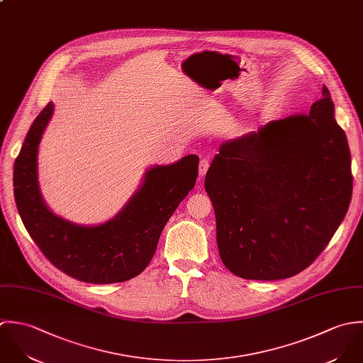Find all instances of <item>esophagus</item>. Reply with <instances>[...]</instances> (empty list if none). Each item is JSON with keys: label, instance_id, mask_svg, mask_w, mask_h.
<instances>
[{"label": "esophagus", "instance_id": "esophagus-1", "mask_svg": "<svg viewBox=\"0 0 363 363\" xmlns=\"http://www.w3.org/2000/svg\"><path fill=\"white\" fill-rule=\"evenodd\" d=\"M209 165H211V162H209L208 158H202L201 160V162H199V177L203 178L206 175V172L209 169Z\"/></svg>", "mask_w": 363, "mask_h": 363}]
</instances>
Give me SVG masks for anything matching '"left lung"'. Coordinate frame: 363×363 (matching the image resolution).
<instances>
[{
    "label": "left lung",
    "mask_w": 363,
    "mask_h": 363,
    "mask_svg": "<svg viewBox=\"0 0 363 363\" xmlns=\"http://www.w3.org/2000/svg\"><path fill=\"white\" fill-rule=\"evenodd\" d=\"M345 132L330 91L308 113L272 121L220 145L206 174L220 258L244 279L277 281L310 267L352 198Z\"/></svg>",
    "instance_id": "left-lung-1"
}]
</instances>
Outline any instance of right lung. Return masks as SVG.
Wrapping results in <instances>:
<instances>
[{
  "label": "right lung",
  "instance_id": "1",
  "mask_svg": "<svg viewBox=\"0 0 363 363\" xmlns=\"http://www.w3.org/2000/svg\"><path fill=\"white\" fill-rule=\"evenodd\" d=\"M53 115V104L32 123L13 165V195L19 216L42 254L77 281L108 285L129 281L150 264L161 231L194 189L199 157L145 172V182L116 218L95 227L52 213L38 185V147Z\"/></svg>",
  "mask_w": 363,
  "mask_h": 363
}]
</instances>
